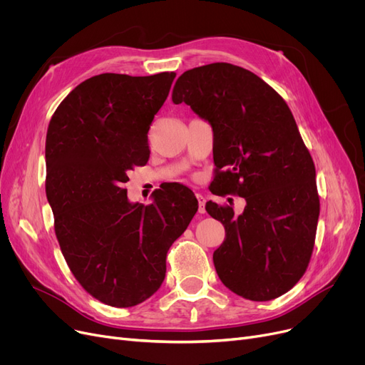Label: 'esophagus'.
<instances>
[{
	"instance_id": "34e87169",
	"label": "esophagus",
	"mask_w": 365,
	"mask_h": 365,
	"mask_svg": "<svg viewBox=\"0 0 365 365\" xmlns=\"http://www.w3.org/2000/svg\"><path fill=\"white\" fill-rule=\"evenodd\" d=\"M197 200H198V213H205V198L201 194H197Z\"/></svg>"
}]
</instances>
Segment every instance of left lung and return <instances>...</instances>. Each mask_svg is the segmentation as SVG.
<instances>
[{
  "mask_svg": "<svg viewBox=\"0 0 365 365\" xmlns=\"http://www.w3.org/2000/svg\"><path fill=\"white\" fill-rule=\"evenodd\" d=\"M171 99L213 127L212 192L247 202L240 216L205 204L226 232L213 253L220 281L244 299L279 297L309 264L319 216L315 165L290 108L256 73L223 62L183 72Z\"/></svg>",
  "mask_w": 365,
  "mask_h": 365,
  "instance_id": "obj_1",
  "label": "left lung"
}]
</instances>
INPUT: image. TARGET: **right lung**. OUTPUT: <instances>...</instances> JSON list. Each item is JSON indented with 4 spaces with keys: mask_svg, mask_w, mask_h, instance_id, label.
<instances>
[{
    "mask_svg": "<svg viewBox=\"0 0 365 365\" xmlns=\"http://www.w3.org/2000/svg\"><path fill=\"white\" fill-rule=\"evenodd\" d=\"M175 72L101 73L57 106L46 139V194L71 272L98 300L130 308L165 277L168 248L187 227L198 201L168 183L153 202H130L127 171L149 160L148 131Z\"/></svg>",
    "mask_w": 365,
    "mask_h": 365,
    "instance_id": "1",
    "label": "right lung"
}]
</instances>
